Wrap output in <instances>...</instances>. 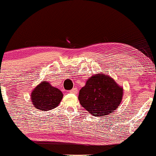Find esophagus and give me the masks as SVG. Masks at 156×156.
Returning a JSON list of instances; mask_svg holds the SVG:
<instances>
[{
	"mask_svg": "<svg viewBox=\"0 0 156 156\" xmlns=\"http://www.w3.org/2000/svg\"><path fill=\"white\" fill-rule=\"evenodd\" d=\"M78 89H77V88H73L72 90H70V93H71V94H76L77 93H78Z\"/></svg>",
	"mask_w": 156,
	"mask_h": 156,
	"instance_id": "34e87169",
	"label": "esophagus"
}]
</instances>
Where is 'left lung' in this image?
Instances as JSON below:
<instances>
[{
    "mask_svg": "<svg viewBox=\"0 0 156 156\" xmlns=\"http://www.w3.org/2000/svg\"><path fill=\"white\" fill-rule=\"evenodd\" d=\"M123 87L105 73L95 74L86 80L79 91L81 106L93 116L104 117L119 107L123 97Z\"/></svg>",
    "mask_w": 156,
    "mask_h": 156,
    "instance_id": "8db88e82",
    "label": "left lung"
}]
</instances>
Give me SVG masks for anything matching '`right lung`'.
Masks as SVG:
<instances>
[{
	"mask_svg": "<svg viewBox=\"0 0 156 156\" xmlns=\"http://www.w3.org/2000/svg\"><path fill=\"white\" fill-rule=\"evenodd\" d=\"M62 97L63 94L60 89L49 82L42 81L31 91V101L36 109L47 112L56 108Z\"/></svg>",
	"mask_w": 156,
	"mask_h": 156,
	"instance_id": "right-lung-1",
	"label": "right lung"
}]
</instances>
